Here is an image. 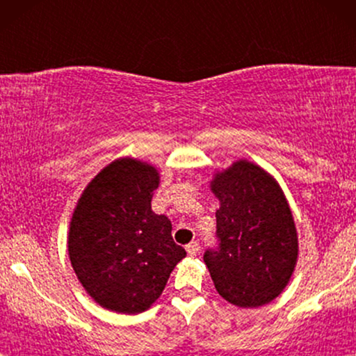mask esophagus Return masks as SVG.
Returning <instances> with one entry per match:
<instances>
[{"label": "esophagus", "mask_w": 356, "mask_h": 356, "mask_svg": "<svg viewBox=\"0 0 356 356\" xmlns=\"http://www.w3.org/2000/svg\"><path fill=\"white\" fill-rule=\"evenodd\" d=\"M186 251L189 256H196L199 252V243L197 241H191L189 245H186Z\"/></svg>", "instance_id": "esophagus-1"}]
</instances>
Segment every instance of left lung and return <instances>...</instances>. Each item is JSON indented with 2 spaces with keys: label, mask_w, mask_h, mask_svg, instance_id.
Here are the masks:
<instances>
[{
  "label": "left lung",
  "mask_w": 356,
  "mask_h": 356,
  "mask_svg": "<svg viewBox=\"0 0 356 356\" xmlns=\"http://www.w3.org/2000/svg\"><path fill=\"white\" fill-rule=\"evenodd\" d=\"M211 189L220 201V243L204 252V262L216 290L240 308L270 303L298 259V235L284 191L272 175L245 159L213 175Z\"/></svg>",
  "instance_id": "8db88e82"
}]
</instances>
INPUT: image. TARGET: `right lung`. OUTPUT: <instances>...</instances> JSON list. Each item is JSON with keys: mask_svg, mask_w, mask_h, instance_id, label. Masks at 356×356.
Instances as JSON below:
<instances>
[{"mask_svg": "<svg viewBox=\"0 0 356 356\" xmlns=\"http://www.w3.org/2000/svg\"><path fill=\"white\" fill-rule=\"evenodd\" d=\"M159 170L123 157L92 178L76 204L67 252L77 279L102 308L121 314L149 309L186 251L172 222L150 207Z\"/></svg>", "mask_w": 356, "mask_h": 356, "instance_id": "add662e5", "label": "right lung"}]
</instances>
